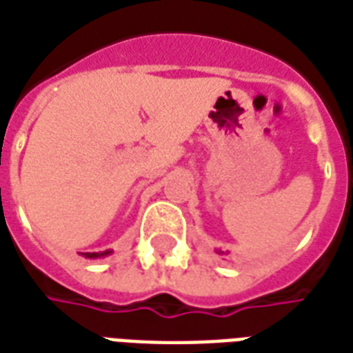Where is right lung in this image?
Masks as SVG:
<instances>
[{
	"label": "right lung",
	"mask_w": 353,
	"mask_h": 353,
	"mask_svg": "<svg viewBox=\"0 0 353 353\" xmlns=\"http://www.w3.org/2000/svg\"><path fill=\"white\" fill-rule=\"evenodd\" d=\"M109 254H111V252L107 250V252H101V254H98V252H92V254L87 252V254H81V255H83V257H87V259H98V257H105V255H109Z\"/></svg>",
	"instance_id": "1"
}]
</instances>
